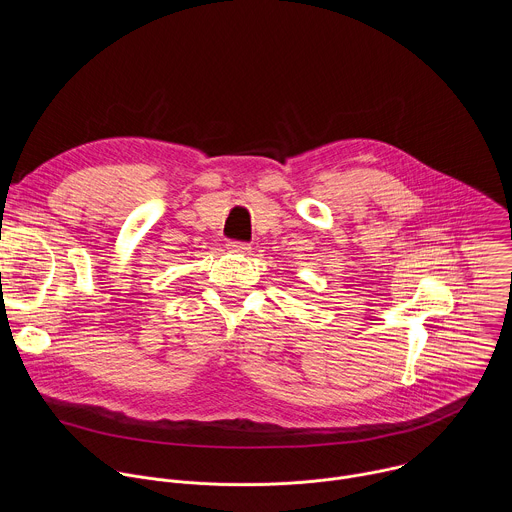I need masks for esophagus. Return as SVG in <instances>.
<instances>
[{"label":"esophagus","mask_w":512,"mask_h":512,"mask_svg":"<svg viewBox=\"0 0 512 512\" xmlns=\"http://www.w3.org/2000/svg\"><path fill=\"white\" fill-rule=\"evenodd\" d=\"M227 249H229L231 253H249V251H251V245L245 243V241H229Z\"/></svg>","instance_id":"esophagus-1"}]
</instances>
